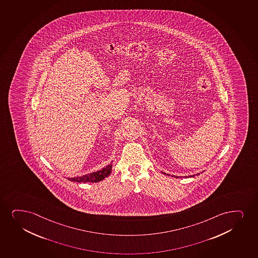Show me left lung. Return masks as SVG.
<instances>
[{"label":"left lung","mask_w":258,"mask_h":258,"mask_svg":"<svg viewBox=\"0 0 258 258\" xmlns=\"http://www.w3.org/2000/svg\"><path fill=\"white\" fill-rule=\"evenodd\" d=\"M163 174H165V173H163ZM198 175H199V174H198ZM168 175H169V174H168ZM172 176H175V175H172ZM193 176H194V175H188V176H185V177H193ZM175 177L177 178L178 176H175Z\"/></svg>","instance_id":"left-lung-1"}]
</instances>
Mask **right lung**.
Returning <instances> with one entry per match:
<instances>
[{"instance_id":"add662e5","label":"right lung","mask_w":258,"mask_h":258,"mask_svg":"<svg viewBox=\"0 0 258 258\" xmlns=\"http://www.w3.org/2000/svg\"><path fill=\"white\" fill-rule=\"evenodd\" d=\"M112 171V163L106 166L105 168L100 169L98 171L93 172L88 175H84L83 176H77V177H71L68 178L71 181H77V182H98L103 179L108 177Z\"/></svg>"}]
</instances>
